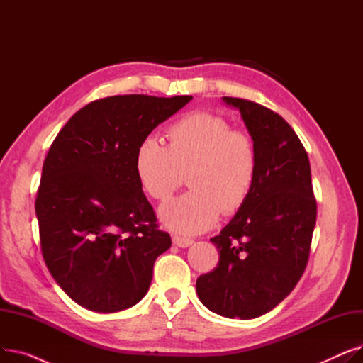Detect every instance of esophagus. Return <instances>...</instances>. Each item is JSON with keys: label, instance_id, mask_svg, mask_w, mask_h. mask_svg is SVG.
Segmentation results:
<instances>
[{"label": "esophagus", "instance_id": "1", "mask_svg": "<svg viewBox=\"0 0 363 363\" xmlns=\"http://www.w3.org/2000/svg\"><path fill=\"white\" fill-rule=\"evenodd\" d=\"M172 241H174V244L175 245H178V247H189L193 244V240H189V238H185V237H179V235H174L172 237Z\"/></svg>", "mask_w": 363, "mask_h": 363}]
</instances>
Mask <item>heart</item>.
<instances>
[{"mask_svg":"<svg viewBox=\"0 0 363 363\" xmlns=\"http://www.w3.org/2000/svg\"><path fill=\"white\" fill-rule=\"evenodd\" d=\"M166 138L167 147L145 138L135 152L140 185L157 201L167 200L188 175L191 189L160 207L163 225L193 235L212 228L220 212H238L259 174V152L250 133L234 129L219 114L194 111L172 123Z\"/></svg>","mask_w":363,"mask_h":363,"instance_id":"heart-1","label":"heart"}]
</instances>
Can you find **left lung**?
<instances>
[{
  "instance_id": "8db88e82",
  "label": "left lung",
  "mask_w": 363,
  "mask_h": 363,
  "mask_svg": "<svg viewBox=\"0 0 363 363\" xmlns=\"http://www.w3.org/2000/svg\"><path fill=\"white\" fill-rule=\"evenodd\" d=\"M237 107L259 152L250 197L219 235L218 266L197 278L212 312L252 319L272 311L301 278L316 222L311 163L294 129L259 103L223 97Z\"/></svg>"
}]
</instances>
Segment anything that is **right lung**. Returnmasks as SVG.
<instances>
[{
	"instance_id": "1",
	"label": "right lung",
	"mask_w": 363,
	"mask_h": 363,
	"mask_svg": "<svg viewBox=\"0 0 363 363\" xmlns=\"http://www.w3.org/2000/svg\"><path fill=\"white\" fill-rule=\"evenodd\" d=\"M191 95L95 100L57 133L35 200L41 252L62 290L82 308L113 313L148 291L170 244L135 174L138 145Z\"/></svg>"
}]
</instances>
